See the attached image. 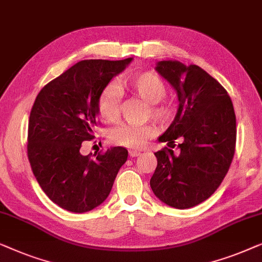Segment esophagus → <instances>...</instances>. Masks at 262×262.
Segmentation results:
<instances>
[{"mask_svg": "<svg viewBox=\"0 0 262 262\" xmlns=\"http://www.w3.org/2000/svg\"><path fill=\"white\" fill-rule=\"evenodd\" d=\"M140 154H141L140 150H136V149H130L129 150V156L130 157H138V156H140Z\"/></svg>", "mask_w": 262, "mask_h": 262, "instance_id": "1", "label": "esophagus"}]
</instances>
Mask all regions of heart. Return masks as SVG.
<instances>
[{
	"label": "heart",
	"mask_w": 262,
	"mask_h": 262,
	"mask_svg": "<svg viewBox=\"0 0 262 262\" xmlns=\"http://www.w3.org/2000/svg\"><path fill=\"white\" fill-rule=\"evenodd\" d=\"M127 90L147 102L146 115H149L158 123L166 124L173 119L176 113L174 104L165 99L166 85L159 76L153 72L134 73L119 80V86L110 83L104 86L97 99L98 114L106 121H113L120 115L121 90ZM156 127L147 123L142 126L120 124L110 129L109 138L116 145L140 148L152 138Z\"/></svg>",
	"instance_id": "heart-1"
}]
</instances>
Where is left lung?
Instances as JSON below:
<instances>
[{"mask_svg": "<svg viewBox=\"0 0 262 262\" xmlns=\"http://www.w3.org/2000/svg\"><path fill=\"white\" fill-rule=\"evenodd\" d=\"M156 70L178 94L177 115L159 138L165 147L156 154L158 165L150 187L161 202L187 209L208 200L230 167L236 143V116L227 90L197 65L163 60Z\"/></svg>", "mask_w": 262, "mask_h": 262, "instance_id": "8db88e82", "label": "left lung"}]
</instances>
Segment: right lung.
<instances>
[{"label": "right lung", "instance_id": "add662e5", "mask_svg": "<svg viewBox=\"0 0 262 262\" xmlns=\"http://www.w3.org/2000/svg\"><path fill=\"white\" fill-rule=\"evenodd\" d=\"M132 61L89 59L77 62L40 90L28 122L27 154L39 185L53 203L71 212L102 204L126 163L128 150L113 147L94 157L79 152L97 126L101 91Z\"/></svg>", "mask_w": 262, "mask_h": 262}]
</instances>
